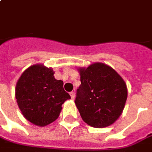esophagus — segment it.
<instances>
[{
    "mask_svg": "<svg viewBox=\"0 0 152 152\" xmlns=\"http://www.w3.org/2000/svg\"><path fill=\"white\" fill-rule=\"evenodd\" d=\"M70 96H71V97H72V100H74L75 99V92L74 91H72V92H70Z\"/></svg>",
    "mask_w": 152,
    "mask_h": 152,
    "instance_id": "1",
    "label": "esophagus"
}]
</instances>
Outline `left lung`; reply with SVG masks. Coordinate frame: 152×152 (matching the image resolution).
I'll return each mask as SVG.
<instances>
[{
  "mask_svg": "<svg viewBox=\"0 0 152 152\" xmlns=\"http://www.w3.org/2000/svg\"><path fill=\"white\" fill-rule=\"evenodd\" d=\"M80 74L81 83L76 90L75 103L82 120L96 128L114 123L123 111L127 98L123 79L103 63L81 68Z\"/></svg>",
  "mask_w": 152,
  "mask_h": 152,
  "instance_id": "8db88e82",
  "label": "left lung"
}]
</instances>
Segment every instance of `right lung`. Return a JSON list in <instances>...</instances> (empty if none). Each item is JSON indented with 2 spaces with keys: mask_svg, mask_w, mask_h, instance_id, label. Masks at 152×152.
Wrapping results in <instances>:
<instances>
[{
  "mask_svg": "<svg viewBox=\"0 0 152 152\" xmlns=\"http://www.w3.org/2000/svg\"><path fill=\"white\" fill-rule=\"evenodd\" d=\"M15 98L25 118L44 126L58 118L61 105L71 96L63 88L62 80L55 79L52 69L34 65L17 81Z\"/></svg>",
  "mask_w": 152,
  "mask_h": 152,
  "instance_id": "right-lung-1",
  "label": "right lung"
}]
</instances>
